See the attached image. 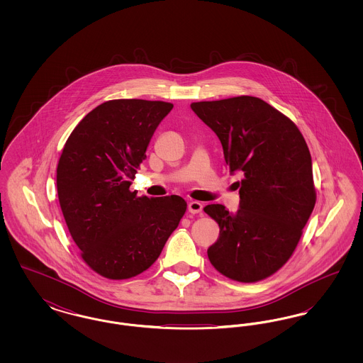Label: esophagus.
<instances>
[{"label":"esophagus","instance_id":"obj_1","mask_svg":"<svg viewBox=\"0 0 363 363\" xmlns=\"http://www.w3.org/2000/svg\"><path fill=\"white\" fill-rule=\"evenodd\" d=\"M188 211H189L190 213H201V211H203V204L201 203H199V201H190L189 204H188Z\"/></svg>","mask_w":363,"mask_h":363}]
</instances>
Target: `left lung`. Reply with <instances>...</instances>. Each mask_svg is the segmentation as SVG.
Wrapping results in <instances>:
<instances>
[{"label":"left lung","instance_id":"obj_1","mask_svg":"<svg viewBox=\"0 0 363 363\" xmlns=\"http://www.w3.org/2000/svg\"><path fill=\"white\" fill-rule=\"evenodd\" d=\"M216 133L230 173L241 172L240 208H204L220 228L208 259L228 279L255 283L274 275L301 240L315 204L311 156L296 125L255 96L190 104Z\"/></svg>","mask_w":363,"mask_h":363}]
</instances>
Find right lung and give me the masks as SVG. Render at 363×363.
I'll return each instance as SVG.
<instances>
[{
	"instance_id": "add662e5",
	"label": "right lung",
	"mask_w": 363,
	"mask_h": 363,
	"mask_svg": "<svg viewBox=\"0 0 363 363\" xmlns=\"http://www.w3.org/2000/svg\"><path fill=\"white\" fill-rule=\"evenodd\" d=\"M173 104L114 99L79 122L57 166V191L70 235L86 265L122 280L147 271L179 225V196L138 197L132 179L160 121Z\"/></svg>"
}]
</instances>
